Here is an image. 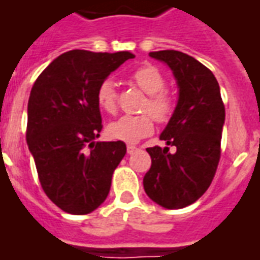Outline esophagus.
Masks as SVG:
<instances>
[{
	"instance_id": "1",
	"label": "esophagus",
	"mask_w": 260,
	"mask_h": 260,
	"mask_svg": "<svg viewBox=\"0 0 260 260\" xmlns=\"http://www.w3.org/2000/svg\"><path fill=\"white\" fill-rule=\"evenodd\" d=\"M137 150V146H134V145H127V153L128 154H133V153L136 152Z\"/></svg>"
}]
</instances>
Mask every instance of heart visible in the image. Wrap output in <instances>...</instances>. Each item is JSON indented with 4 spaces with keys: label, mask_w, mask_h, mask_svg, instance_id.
Returning <instances> with one entry per match:
<instances>
[{
    "label": "heart",
    "mask_w": 260,
    "mask_h": 260,
    "mask_svg": "<svg viewBox=\"0 0 260 260\" xmlns=\"http://www.w3.org/2000/svg\"><path fill=\"white\" fill-rule=\"evenodd\" d=\"M132 80L141 90L149 94L144 110L149 111L158 122L170 119L175 108V103L170 94L164 92L166 78L161 72L154 66H142L132 74ZM99 107L103 111L112 114L116 110V92L111 80H104L99 85ZM149 114L142 115H123L108 124V136L114 140L123 141L128 144L138 142L141 138L149 136L153 132V119Z\"/></svg>",
    "instance_id": "b5f03b06"
}]
</instances>
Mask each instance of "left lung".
Here are the masks:
<instances>
[{
	"label": "left lung",
	"instance_id": "1",
	"mask_svg": "<svg viewBox=\"0 0 260 260\" xmlns=\"http://www.w3.org/2000/svg\"><path fill=\"white\" fill-rule=\"evenodd\" d=\"M149 55L174 73L179 98L160 140L170 148L153 146L152 167L144 176L145 192L166 209L194 203L209 188L221 156L225 107L220 85L206 66L180 51L162 50Z\"/></svg>",
	"mask_w": 260,
	"mask_h": 260
}]
</instances>
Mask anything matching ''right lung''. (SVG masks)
Masks as SVG:
<instances>
[{
  "mask_svg": "<svg viewBox=\"0 0 260 260\" xmlns=\"http://www.w3.org/2000/svg\"><path fill=\"white\" fill-rule=\"evenodd\" d=\"M128 51L72 50L55 58L36 78L28 100L27 144L48 198L70 214L102 205L112 174L126 154L123 141H94L102 132L99 85Z\"/></svg>",
  "mask_w": 260,
  "mask_h": 260,
  "instance_id": "1",
  "label": "right lung"
}]
</instances>
